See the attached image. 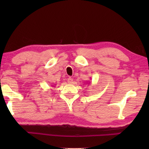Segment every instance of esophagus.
<instances>
[{"mask_svg": "<svg viewBox=\"0 0 149 149\" xmlns=\"http://www.w3.org/2000/svg\"><path fill=\"white\" fill-rule=\"evenodd\" d=\"M73 79L72 77H69L68 79V84H72L73 83Z\"/></svg>", "mask_w": 149, "mask_h": 149, "instance_id": "obj_1", "label": "esophagus"}]
</instances>
